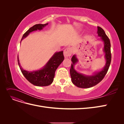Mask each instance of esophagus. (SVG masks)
<instances>
[{
  "mask_svg": "<svg viewBox=\"0 0 124 124\" xmlns=\"http://www.w3.org/2000/svg\"><path fill=\"white\" fill-rule=\"evenodd\" d=\"M72 50L70 47H67L65 48V50L63 51V55L65 57H68L69 56H70L72 54Z\"/></svg>",
  "mask_w": 124,
  "mask_h": 124,
  "instance_id": "obj_1",
  "label": "esophagus"
}]
</instances>
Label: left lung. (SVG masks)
I'll use <instances>...</instances> for the list:
<instances>
[{"label": "left lung", "mask_w": 124, "mask_h": 124, "mask_svg": "<svg viewBox=\"0 0 124 124\" xmlns=\"http://www.w3.org/2000/svg\"><path fill=\"white\" fill-rule=\"evenodd\" d=\"M97 33L103 41L104 46L103 51L105 53L104 58L106 62L103 68L98 72H95L91 76H87L77 72L74 69V66L78 62L76 55H74L71 58V66L70 68V76L72 83L80 88H90L98 84L102 81L107 74L111 61V43L110 41L102 28L98 26Z\"/></svg>", "instance_id": "obj_1"}]
</instances>
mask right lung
Listing matches in <instances>:
<instances>
[{
	"mask_svg": "<svg viewBox=\"0 0 124 124\" xmlns=\"http://www.w3.org/2000/svg\"><path fill=\"white\" fill-rule=\"evenodd\" d=\"M47 25L48 23L45 24H39L33 26L23 35L21 42L31 32L37 30L41 31ZM63 59L64 56L63 55V51L55 52L43 68L38 70L28 71L24 70L22 68L20 65L18 56H17L18 64L22 74L30 83L37 86H46L52 83L55 77V71L63 62Z\"/></svg>",
	"mask_w": 124,
	"mask_h": 124,
	"instance_id": "add662e5",
	"label": "right lung"
}]
</instances>
